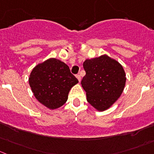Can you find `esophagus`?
<instances>
[{"label":"esophagus","mask_w":154,"mask_h":154,"mask_svg":"<svg viewBox=\"0 0 154 154\" xmlns=\"http://www.w3.org/2000/svg\"><path fill=\"white\" fill-rule=\"evenodd\" d=\"M76 78L78 79L79 82L81 81V75H76Z\"/></svg>","instance_id":"obj_1"}]
</instances>
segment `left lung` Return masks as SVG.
I'll return each mask as SVG.
<instances>
[{"label":"left lung","instance_id":"obj_1","mask_svg":"<svg viewBox=\"0 0 154 154\" xmlns=\"http://www.w3.org/2000/svg\"><path fill=\"white\" fill-rule=\"evenodd\" d=\"M83 67L86 74L81 84L88 102L99 111L108 109L125 88L126 78L123 68L106 55L86 60Z\"/></svg>","mask_w":154,"mask_h":154}]
</instances>
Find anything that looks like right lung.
<instances>
[{"mask_svg":"<svg viewBox=\"0 0 154 154\" xmlns=\"http://www.w3.org/2000/svg\"><path fill=\"white\" fill-rule=\"evenodd\" d=\"M29 82L36 99L54 109L66 102L70 89L79 80L65 63L51 58L32 69Z\"/></svg>","mask_w":154,"mask_h":154,"instance_id":"1","label":"right lung"}]
</instances>
